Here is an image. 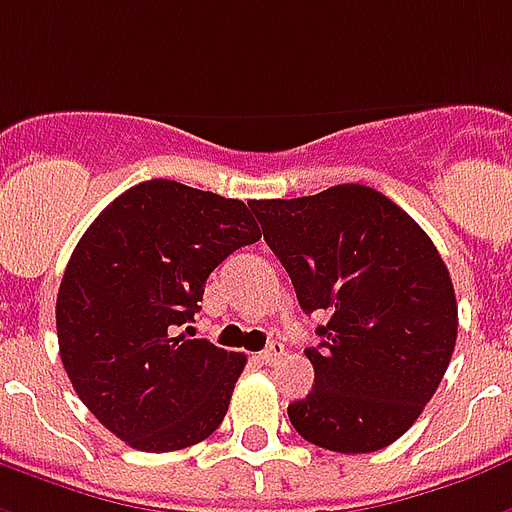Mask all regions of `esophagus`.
I'll return each mask as SVG.
<instances>
[{"mask_svg":"<svg viewBox=\"0 0 512 512\" xmlns=\"http://www.w3.org/2000/svg\"><path fill=\"white\" fill-rule=\"evenodd\" d=\"M282 355H285V344H282V342H271L266 347V350L257 355V358H260V363H266V366H274V363L279 361Z\"/></svg>","mask_w":512,"mask_h":512,"instance_id":"obj_1","label":"esophagus"}]
</instances>
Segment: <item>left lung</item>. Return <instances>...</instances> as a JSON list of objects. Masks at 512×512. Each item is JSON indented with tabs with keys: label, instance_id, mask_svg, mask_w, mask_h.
<instances>
[{
	"label": "left lung",
	"instance_id": "obj_1",
	"mask_svg": "<svg viewBox=\"0 0 512 512\" xmlns=\"http://www.w3.org/2000/svg\"><path fill=\"white\" fill-rule=\"evenodd\" d=\"M306 314L328 312L306 355L314 388L287 407L317 448L374 453L410 429L448 372L458 306L437 246L382 192L339 184L249 200Z\"/></svg>",
	"mask_w": 512,
	"mask_h": 512
}]
</instances>
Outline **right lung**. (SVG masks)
<instances>
[{
	"label": "right lung",
	"mask_w": 512,
	"mask_h": 512,
	"mask_svg": "<svg viewBox=\"0 0 512 512\" xmlns=\"http://www.w3.org/2000/svg\"><path fill=\"white\" fill-rule=\"evenodd\" d=\"M260 238L241 200L151 179L83 233L56 298L64 372L78 399L130 448L168 453L219 429L241 352L187 339L206 279Z\"/></svg>",
	"instance_id": "1"
}]
</instances>
